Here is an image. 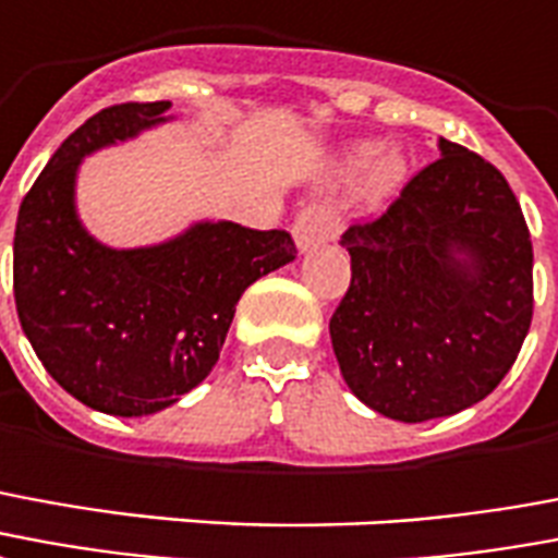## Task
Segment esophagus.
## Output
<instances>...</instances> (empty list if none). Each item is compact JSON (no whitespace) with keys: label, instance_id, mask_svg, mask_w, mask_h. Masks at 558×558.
Wrapping results in <instances>:
<instances>
[{"label":"esophagus","instance_id":"34e87169","mask_svg":"<svg viewBox=\"0 0 558 558\" xmlns=\"http://www.w3.org/2000/svg\"><path fill=\"white\" fill-rule=\"evenodd\" d=\"M340 216L331 204H311L301 209L292 221V236L301 251H311L316 245H325L340 236Z\"/></svg>","mask_w":558,"mask_h":558}]
</instances>
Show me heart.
I'll list each match as a JSON object with an SVG mask.
<instances>
[{
	"instance_id": "b5f03b06",
	"label": "heart",
	"mask_w": 558,
	"mask_h": 558,
	"mask_svg": "<svg viewBox=\"0 0 558 558\" xmlns=\"http://www.w3.org/2000/svg\"><path fill=\"white\" fill-rule=\"evenodd\" d=\"M342 171L352 174L361 171V197L366 204H384L387 197L399 192L405 183V156L396 147H375V144H357L349 150Z\"/></svg>"
}]
</instances>
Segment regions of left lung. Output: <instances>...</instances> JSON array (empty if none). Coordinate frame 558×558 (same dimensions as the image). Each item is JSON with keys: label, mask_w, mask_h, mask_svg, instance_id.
Segmentation results:
<instances>
[{"label": "left lung", "mask_w": 558, "mask_h": 558, "mask_svg": "<svg viewBox=\"0 0 558 558\" xmlns=\"http://www.w3.org/2000/svg\"><path fill=\"white\" fill-rule=\"evenodd\" d=\"M340 245L352 283L331 342L363 405L426 423L476 405L506 378L532 322V239L488 159L440 138V159Z\"/></svg>", "instance_id": "8db88e82"}]
</instances>
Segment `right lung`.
Listing matches in <instances>:
<instances>
[{
    "label": "right lung",
    "instance_id": "add662e5",
    "mask_svg": "<svg viewBox=\"0 0 558 558\" xmlns=\"http://www.w3.org/2000/svg\"><path fill=\"white\" fill-rule=\"evenodd\" d=\"M171 102L97 111L52 153L20 204L14 301L47 373L82 405L114 416L156 414L213 373L236 301L295 259L287 230L201 221L150 247L100 245L73 204L88 153L168 121Z\"/></svg>",
    "mask_w": 558,
    "mask_h": 558
}]
</instances>
